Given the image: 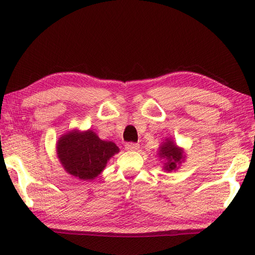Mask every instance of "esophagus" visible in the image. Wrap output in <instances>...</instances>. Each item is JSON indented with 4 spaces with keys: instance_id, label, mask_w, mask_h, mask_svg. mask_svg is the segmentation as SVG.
<instances>
[{
    "instance_id": "34e87169",
    "label": "esophagus",
    "mask_w": 255,
    "mask_h": 255,
    "mask_svg": "<svg viewBox=\"0 0 255 255\" xmlns=\"http://www.w3.org/2000/svg\"><path fill=\"white\" fill-rule=\"evenodd\" d=\"M126 149L131 150V152H135V150L139 149V145L135 144V143H128V144H126Z\"/></svg>"
}]
</instances>
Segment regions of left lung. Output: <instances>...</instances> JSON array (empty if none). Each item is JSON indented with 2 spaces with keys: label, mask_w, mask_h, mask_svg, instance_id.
Wrapping results in <instances>:
<instances>
[{
  "label": "left lung",
  "mask_w": 255,
  "mask_h": 255,
  "mask_svg": "<svg viewBox=\"0 0 255 255\" xmlns=\"http://www.w3.org/2000/svg\"><path fill=\"white\" fill-rule=\"evenodd\" d=\"M158 157L163 159V170L172 172L179 170L185 159V152L182 147L174 143L173 138L166 137L158 147Z\"/></svg>",
  "instance_id": "1"
}]
</instances>
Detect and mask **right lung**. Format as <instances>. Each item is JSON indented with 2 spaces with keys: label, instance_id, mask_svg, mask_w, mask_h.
<instances>
[{
  "label": "right lung",
  "instance_id": "add662e5",
  "mask_svg": "<svg viewBox=\"0 0 255 255\" xmlns=\"http://www.w3.org/2000/svg\"><path fill=\"white\" fill-rule=\"evenodd\" d=\"M56 153L68 174L77 180L92 181L102 173L108 161L119 153V147L114 141L102 140L91 129H72L58 138Z\"/></svg>",
  "mask_w": 255,
  "mask_h": 255
}]
</instances>
